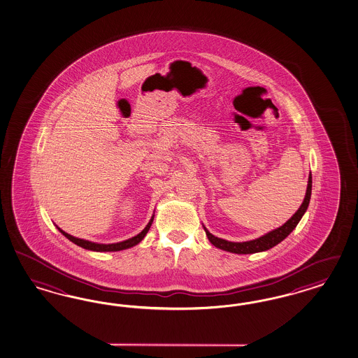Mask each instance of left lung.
Instances as JSON below:
<instances>
[{"label":"left lung","instance_id":"1","mask_svg":"<svg viewBox=\"0 0 358 358\" xmlns=\"http://www.w3.org/2000/svg\"><path fill=\"white\" fill-rule=\"evenodd\" d=\"M311 187H313V176L310 174L308 175L306 194H305L303 203L301 204L296 213L292 215V218H289L284 225L277 227L275 230L266 233L263 236H259L256 239L247 241V242H230V241H226L222 238H217L215 235L210 234L208 231V229L203 225L209 242L217 248H221L224 251L233 252V254H255V252H262V251H266V250L275 247L280 242H282L286 236L296 229V226L301 221L302 215L306 213L307 206H308L310 197H311Z\"/></svg>","mask_w":358,"mask_h":358}]
</instances>
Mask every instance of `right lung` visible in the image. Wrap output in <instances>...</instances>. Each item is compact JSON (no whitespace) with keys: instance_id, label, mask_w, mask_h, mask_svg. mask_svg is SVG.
<instances>
[{"instance_id":"obj_1","label":"right lung","mask_w":358,"mask_h":358,"mask_svg":"<svg viewBox=\"0 0 358 358\" xmlns=\"http://www.w3.org/2000/svg\"><path fill=\"white\" fill-rule=\"evenodd\" d=\"M153 220L154 215H152L149 224L145 226V229H143L140 234L132 236V238H129V239H127V241H123V242H119V243H108V245L94 243V242H90V241H85V239H81V238H76V236H73V235L65 233L60 227H57V229H59V231H60L64 236H66L74 245H80V247L85 248V250L96 251V252H115V251H122V250H127V248H131L133 245H138V243L143 241V238H145V235L148 234L150 226L153 224Z\"/></svg>"}]
</instances>
